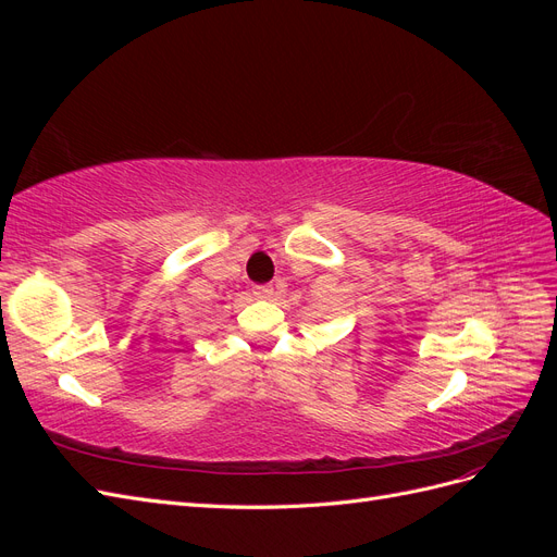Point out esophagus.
Listing matches in <instances>:
<instances>
[{"mask_svg": "<svg viewBox=\"0 0 557 557\" xmlns=\"http://www.w3.org/2000/svg\"><path fill=\"white\" fill-rule=\"evenodd\" d=\"M252 293H256V297H260V299H272L274 297L272 285H256V288H252Z\"/></svg>", "mask_w": 557, "mask_h": 557, "instance_id": "34e87169", "label": "esophagus"}]
</instances>
